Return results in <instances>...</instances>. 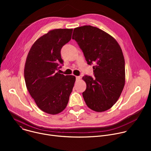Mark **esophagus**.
<instances>
[{
    "label": "esophagus",
    "instance_id": "1",
    "mask_svg": "<svg viewBox=\"0 0 151 151\" xmlns=\"http://www.w3.org/2000/svg\"><path fill=\"white\" fill-rule=\"evenodd\" d=\"M76 79L77 80H79L81 79V76H76Z\"/></svg>",
    "mask_w": 151,
    "mask_h": 151
}]
</instances>
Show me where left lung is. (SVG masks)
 Wrapping results in <instances>:
<instances>
[{
  "instance_id": "1",
  "label": "left lung",
  "mask_w": 151,
  "mask_h": 151,
  "mask_svg": "<svg viewBox=\"0 0 151 151\" xmlns=\"http://www.w3.org/2000/svg\"><path fill=\"white\" fill-rule=\"evenodd\" d=\"M72 39L78 43L88 64L94 63L95 79L85 75L87 88L82 93L86 104L94 111L109 109L121 96L125 85V61L117 41L91 26L76 27Z\"/></svg>"
}]
</instances>
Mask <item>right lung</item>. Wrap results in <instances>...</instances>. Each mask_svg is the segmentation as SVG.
Returning a JSON list of instances; mask_svg holds the SVG:
<instances>
[{
  "mask_svg": "<svg viewBox=\"0 0 151 151\" xmlns=\"http://www.w3.org/2000/svg\"><path fill=\"white\" fill-rule=\"evenodd\" d=\"M72 32V29L49 31L35 42L26 58L27 89L39 108L48 114H58L66 108L76 80L73 75L57 72L63 63L61 49L70 40Z\"/></svg>",
  "mask_w": 151,
  "mask_h": 151,
  "instance_id": "right-lung-1",
  "label": "right lung"
}]
</instances>
